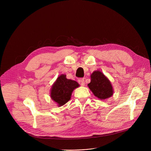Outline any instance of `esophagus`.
I'll list each match as a JSON object with an SVG mask.
<instances>
[{
    "label": "esophagus",
    "mask_w": 151,
    "mask_h": 151,
    "mask_svg": "<svg viewBox=\"0 0 151 151\" xmlns=\"http://www.w3.org/2000/svg\"><path fill=\"white\" fill-rule=\"evenodd\" d=\"M78 82H79V83H80V84L82 86H84L85 85V81L84 79H80V80H79Z\"/></svg>",
    "instance_id": "obj_1"
}]
</instances>
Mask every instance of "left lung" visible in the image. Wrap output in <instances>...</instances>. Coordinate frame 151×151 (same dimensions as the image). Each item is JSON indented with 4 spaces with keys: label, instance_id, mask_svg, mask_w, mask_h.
Instances as JSON below:
<instances>
[{
    "label": "left lung",
    "instance_id": "obj_1",
    "mask_svg": "<svg viewBox=\"0 0 151 151\" xmlns=\"http://www.w3.org/2000/svg\"><path fill=\"white\" fill-rule=\"evenodd\" d=\"M88 86L95 96L101 100L109 98L113 94V87L108 78L100 71H95L91 76Z\"/></svg>",
    "mask_w": 151,
    "mask_h": 151
}]
</instances>
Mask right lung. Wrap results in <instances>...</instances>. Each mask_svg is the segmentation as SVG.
Returning a JSON list of instances; mask_svg holds the SVG:
<instances>
[{"mask_svg":"<svg viewBox=\"0 0 151 151\" xmlns=\"http://www.w3.org/2000/svg\"><path fill=\"white\" fill-rule=\"evenodd\" d=\"M79 86L77 82L68 80L66 75H62L58 78L52 86L51 97L59 106H62L70 100L73 91Z\"/></svg>","mask_w":151,"mask_h":151,"instance_id":"right-lung-1","label":"right lung"}]
</instances>
